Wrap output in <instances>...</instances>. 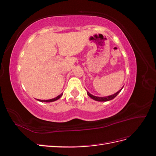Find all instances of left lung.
Wrapping results in <instances>:
<instances>
[{"label":"left lung","mask_w":156,"mask_h":156,"mask_svg":"<svg viewBox=\"0 0 156 156\" xmlns=\"http://www.w3.org/2000/svg\"><path fill=\"white\" fill-rule=\"evenodd\" d=\"M123 87L122 88V89L123 88ZM122 89L120 90L119 91H118L116 93L114 94L113 95H111V96H107V97H98V96H93L91 94H90L88 92H87V94L92 99H93V100H96V101H109V100H112V99H114L118 94H119V92L122 90Z\"/></svg>","instance_id":"left-lung-1"}]
</instances>
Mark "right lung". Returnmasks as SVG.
<instances>
[{"instance_id":"obj_1","label":"right lung","mask_w":156,"mask_h":156,"mask_svg":"<svg viewBox=\"0 0 156 156\" xmlns=\"http://www.w3.org/2000/svg\"><path fill=\"white\" fill-rule=\"evenodd\" d=\"M62 96V94H61L60 95L58 96L57 97H56L55 98H53V99H51V100H37L39 101H41V102H52V101H55L56 100H58L59 98H60V97Z\"/></svg>"}]
</instances>
